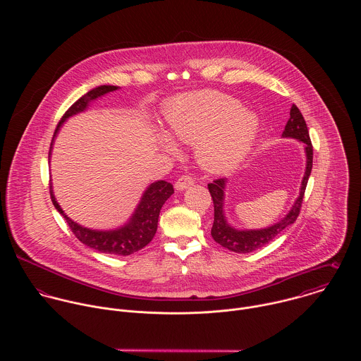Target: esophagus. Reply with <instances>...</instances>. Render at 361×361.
<instances>
[{"mask_svg":"<svg viewBox=\"0 0 361 361\" xmlns=\"http://www.w3.org/2000/svg\"><path fill=\"white\" fill-rule=\"evenodd\" d=\"M193 183H195V179H193L192 176L183 175V176H180V178L175 182V189H176V190H185V189H188L189 186H192Z\"/></svg>","mask_w":361,"mask_h":361,"instance_id":"34e87169","label":"esophagus"}]
</instances>
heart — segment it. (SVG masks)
Listing matches in <instances>:
<instances>
[{
    "label": "heart",
    "mask_w": 361,
    "mask_h": 361,
    "mask_svg": "<svg viewBox=\"0 0 361 361\" xmlns=\"http://www.w3.org/2000/svg\"><path fill=\"white\" fill-rule=\"evenodd\" d=\"M169 135L196 145L199 164L222 173L238 166L257 142L259 121L250 109L224 93L196 92L182 94L165 106ZM162 145L173 152V142L164 136Z\"/></svg>",
    "instance_id": "b5f03b06"
}]
</instances>
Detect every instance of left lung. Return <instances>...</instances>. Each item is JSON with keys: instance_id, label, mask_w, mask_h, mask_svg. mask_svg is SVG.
Listing matches in <instances>:
<instances>
[{"instance_id": "left-lung-1", "label": "left lung", "mask_w": 361, "mask_h": 361, "mask_svg": "<svg viewBox=\"0 0 361 361\" xmlns=\"http://www.w3.org/2000/svg\"><path fill=\"white\" fill-rule=\"evenodd\" d=\"M283 137L296 139L302 143H305L306 150V172L302 180L300 193L298 200L295 202L290 211L286 214L285 218H282L279 222L274 224L272 226L264 228V229H246L239 231L231 226L226 221V216L224 214V199H225V185L226 179H215L212 183H208V190L212 197L214 203V224L211 228V236L212 239L221 245L222 247L235 252V253H250L255 252L264 245L269 243L278 233H281L285 228L292 225L300 212L306 186L309 182L311 168H312V145L310 140L309 129L306 125V121L299 111V108L293 104L290 108V118L285 126V130L282 133Z\"/></svg>"}]
</instances>
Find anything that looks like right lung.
<instances>
[{
  "label": "right lung",
  "mask_w": 361,
  "mask_h": 361,
  "mask_svg": "<svg viewBox=\"0 0 361 361\" xmlns=\"http://www.w3.org/2000/svg\"><path fill=\"white\" fill-rule=\"evenodd\" d=\"M119 89L118 86H109V85H103L99 86L90 92H87L85 96H82L78 102L72 104L68 111L62 115L59 123L56 125V129L54 132V137L56 136L59 128L62 123L72 115H76L79 112H83L89 104L104 94L114 92ZM51 147H50V154H51ZM50 159V155H49ZM173 193V186L165 180H157L152 183L147 190L143 193L142 200L139 203L137 208L135 209L132 218L121 228L114 229V231H93L89 228H85L76 222H73L59 207L55 200L52 186L50 185V196L54 207L58 209V212L65 218L66 224L69 225L71 231L73 235L86 246L90 249H94L100 253L105 255H116V256H130L143 247H146L152 239L154 238L157 232V225H158V216L161 207L164 203L171 197Z\"/></svg>",
  "instance_id": "right-lung-1"
}]
</instances>
